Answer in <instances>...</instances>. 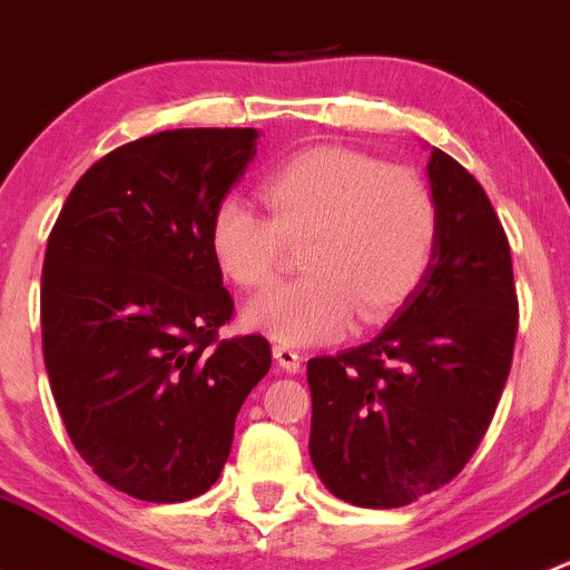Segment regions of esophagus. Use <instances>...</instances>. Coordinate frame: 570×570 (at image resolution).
Segmentation results:
<instances>
[{
	"label": "esophagus",
	"mask_w": 570,
	"mask_h": 570,
	"mask_svg": "<svg viewBox=\"0 0 570 570\" xmlns=\"http://www.w3.org/2000/svg\"><path fill=\"white\" fill-rule=\"evenodd\" d=\"M273 355H275V361H278V364L284 366L286 372H297L303 366V355L297 353V350L286 347V344H275Z\"/></svg>",
	"instance_id": "1"
}]
</instances>
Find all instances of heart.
<instances>
[{
    "instance_id": "1",
    "label": "heart",
    "mask_w": 570,
    "mask_h": 570,
    "mask_svg": "<svg viewBox=\"0 0 570 570\" xmlns=\"http://www.w3.org/2000/svg\"><path fill=\"white\" fill-rule=\"evenodd\" d=\"M269 217L237 198L212 212L209 248L239 289H264L301 250L303 278L245 308L286 347L342 336L353 317L381 325L419 292L441 234L439 200L416 170L344 146L295 154L262 187Z\"/></svg>"
}]
</instances>
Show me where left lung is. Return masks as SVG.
<instances>
[{
	"label": "left lung",
	"mask_w": 570,
	"mask_h": 570,
	"mask_svg": "<svg viewBox=\"0 0 570 570\" xmlns=\"http://www.w3.org/2000/svg\"><path fill=\"white\" fill-rule=\"evenodd\" d=\"M441 234L430 273L372 342L308 361L312 461L358 508H402L455 480L513 364V258L485 189L435 148Z\"/></svg>",
	"instance_id": "left-lung-1"
}]
</instances>
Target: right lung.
<instances>
[{
	"mask_svg": "<svg viewBox=\"0 0 570 570\" xmlns=\"http://www.w3.org/2000/svg\"><path fill=\"white\" fill-rule=\"evenodd\" d=\"M256 129H168L115 148L73 184L46 243L40 336L82 461L142 502L215 485L245 396L273 364L258 333L220 338L234 297L212 212Z\"/></svg>",
	"mask_w": 570,
	"mask_h": 570,
	"instance_id": "right-lung-1",
	"label": "right lung"
}]
</instances>
